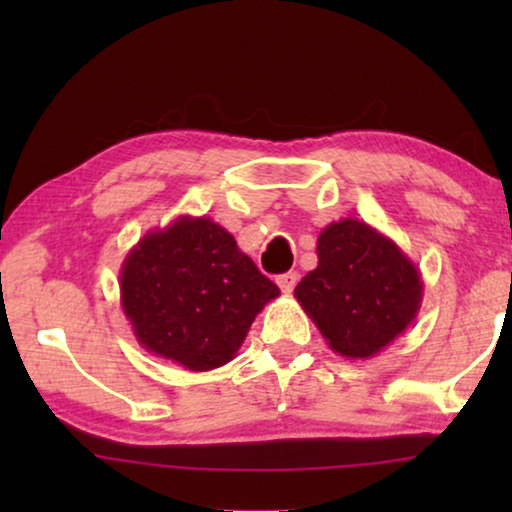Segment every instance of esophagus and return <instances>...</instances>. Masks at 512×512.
I'll use <instances>...</instances> for the list:
<instances>
[{"mask_svg": "<svg viewBox=\"0 0 512 512\" xmlns=\"http://www.w3.org/2000/svg\"><path fill=\"white\" fill-rule=\"evenodd\" d=\"M296 284H298V275H296V272H284V275L277 277V286H279V289H282L284 293H291L293 289H296Z\"/></svg>", "mask_w": 512, "mask_h": 512, "instance_id": "1", "label": "esophagus"}]
</instances>
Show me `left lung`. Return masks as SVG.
Instances as JSON below:
<instances>
[{
  "instance_id": "obj_1",
  "label": "left lung",
  "mask_w": 512,
  "mask_h": 512,
  "mask_svg": "<svg viewBox=\"0 0 512 512\" xmlns=\"http://www.w3.org/2000/svg\"><path fill=\"white\" fill-rule=\"evenodd\" d=\"M317 256L293 296L335 354L370 359L417 319L422 275L380 230L359 219L335 221L319 233Z\"/></svg>"
}]
</instances>
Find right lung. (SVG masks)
<instances>
[{
	"instance_id": "right-lung-1",
	"label": "right lung",
	"mask_w": 512,
	"mask_h": 512,
	"mask_svg": "<svg viewBox=\"0 0 512 512\" xmlns=\"http://www.w3.org/2000/svg\"><path fill=\"white\" fill-rule=\"evenodd\" d=\"M118 284L139 345L193 373L233 361L256 314L279 296L207 216H179L146 233L125 256Z\"/></svg>"
}]
</instances>
